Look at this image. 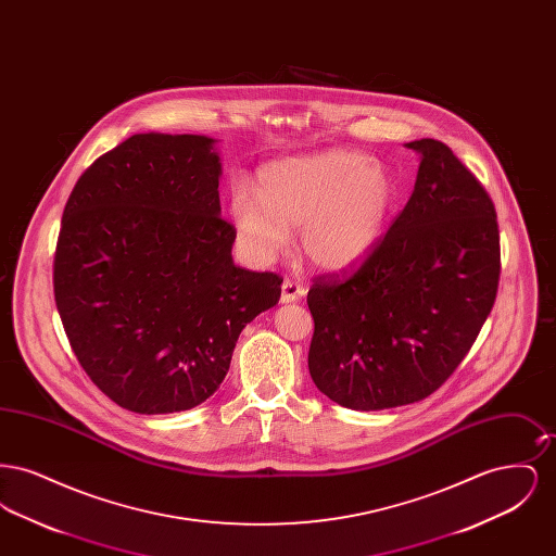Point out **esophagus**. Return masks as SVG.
I'll list each match as a JSON object with an SVG mask.
<instances>
[{
	"instance_id": "esophagus-1",
	"label": "esophagus",
	"mask_w": 556,
	"mask_h": 556,
	"mask_svg": "<svg viewBox=\"0 0 556 556\" xmlns=\"http://www.w3.org/2000/svg\"><path fill=\"white\" fill-rule=\"evenodd\" d=\"M304 295H306L304 286H300L293 279H286L283 281V286H281V304H293V302H298Z\"/></svg>"
}]
</instances>
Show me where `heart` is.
<instances>
[{
    "label": "heart",
    "instance_id": "b5f03b06",
    "mask_svg": "<svg viewBox=\"0 0 556 556\" xmlns=\"http://www.w3.org/2000/svg\"><path fill=\"white\" fill-rule=\"evenodd\" d=\"M397 186L390 168L356 150H325L277 160L231 186L229 208L245 252L268 263L300 227V248L313 265L344 273L363 265L390 225Z\"/></svg>",
    "mask_w": 556,
    "mask_h": 556
}]
</instances>
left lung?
Returning <instances> with one entry per match:
<instances>
[{
    "instance_id": "left-lung-1",
    "label": "left lung",
    "mask_w": 556,
    "mask_h": 556,
    "mask_svg": "<svg viewBox=\"0 0 556 556\" xmlns=\"http://www.w3.org/2000/svg\"><path fill=\"white\" fill-rule=\"evenodd\" d=\"M419 154L415 189L386 238L352 275L308 291L315 336L308 370L352 410H383L433 394L490 315L501 277L496 211L446 143Z\"/></svg>"
}]
</instances>
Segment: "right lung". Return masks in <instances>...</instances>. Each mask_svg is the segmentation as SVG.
<instances>
[{"label":"right lung","mask_w":556,"mask_h":556,"mask_svg":"<svg viewBox=\"0 0 556 556\" xmlns=\"http://www.w3.org/2000/svg\"><path fill=\"white\" fill-rule=\"evenodd\" d=\"M216 139L137 132L96 160L62 214L53 293L91 381L139 415L189 410L220 388L239 333L281 277L233 263Z\"/></svg>","instance_id":"obj_1"}]
</instances>
